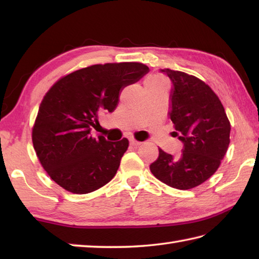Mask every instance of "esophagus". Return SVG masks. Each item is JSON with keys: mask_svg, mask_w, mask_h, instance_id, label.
Returning <instances> with one entry per match:
<instances>
[{"mask_svg": "<svg viewBox=\"0 0 259 259\" xmlns=\"http://www.w3.org/2000/svg\"><path fill=\"white\" fill-rule=\"evenodd\" d=\"M130 145L131 146H134V147H137V146H139L140 144H141V142H139V141H137V140H135L134 138H130Z\"/></svg>", "mask_w": 259, "mask_h": 259, "instance_id": "obj_1", "label": "esophagus"}]
</instances>
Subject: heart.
I'll return each instance as SVG.
<instances>
[{"mask_svg": "<svg viewBox=\"0 0 259 259\" xmlns=\"http://www.w3.org/2000/svg\"><path fill=\"white\" fill-rule=\"evenodd\" d=\"M146 84L150 85L152 88H166V81H164L161 76H152L146 81Z\"/></svg>", "mask_w": 259, "mask_h": 259, "instance_id": "b5f03b06", "label": "heart"}]
</instances>
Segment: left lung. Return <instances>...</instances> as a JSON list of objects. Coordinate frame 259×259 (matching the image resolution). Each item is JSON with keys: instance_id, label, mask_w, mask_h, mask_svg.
<instances>
[{"instance_id": "left-lung-1", "label": "left lung", "mask_w": 259, "mask_h": 259, "mask_svg": "<svg viewBox=\"0 0 259 259\" xmlns=\"http://www.w3.org/2000/svg\"><path fill=\"white\" fill-rule=\"evenodd\" d=\"M172 83L169 119L172 137L183 142L179 157L159 149L150 164L157 179L172 188L191 189L216 172L229 146L230 123L223 104L210 87L194 75L161 69Z\"/></svg>"}]
</instances>
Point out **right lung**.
<instances>
[{
	"instance_id": "1",
	"label": "right lung",
	"mask_w": 259,
	"mask_h": 259,
	"mask_svg": "<svg viewBox=\"0 0 259 259\" xmlns=\"http://www.w3.org/2000/svg\"><path fill=\"white\" fill-rule=\"evenodd\" d=\"M149 72L138 62L96 64L63 76L43 98L32 130L33 147L50 178L73 194L108 184L129 141L93 138L99 114L117 108L121 91Z\"/></svg>"
}]
</instances>
